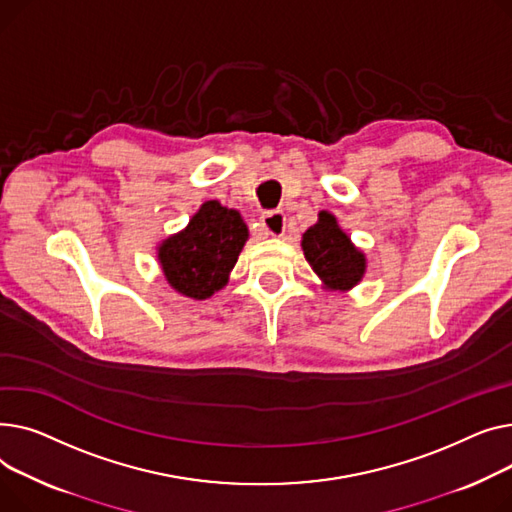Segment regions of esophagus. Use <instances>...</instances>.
Instances as JSON below:
<instances>
[{
	"instance_id": "34e87169",
	"label": "esophagus",
	"mask_w": 512,
	"mask_h": 512,
	"mask_svg": "<svg viewBox=\"0 0 512 512\" xmlns=\"http://www.w3.org/2000/svg\"><path fill=\"white\" fill-rule=\"evenodd\" d=\"M260 223L268 235H283L287 219L281 210H266V213H262L260 217Z\"/></svg>"
}]
</instances>
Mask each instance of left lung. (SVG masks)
I'll return each instance as SVG.
<instances>
[{"label": "left lung", "mask_w": 512, "mask_h": 512, "mask_svg": "<svg viewBox=\"0 0 512 512\" xmlns=\"http://www.w3.org/2000/svg\"><path fill=\"white\" fill-rule=\"evenodd\" d=\"M302 248L314 273L333 289H351L366 270L364 254L349 242L337 219L324 210L318 223L304 233Z\"/></svg>", "instance_id": "8db88e82"}]
</instances>
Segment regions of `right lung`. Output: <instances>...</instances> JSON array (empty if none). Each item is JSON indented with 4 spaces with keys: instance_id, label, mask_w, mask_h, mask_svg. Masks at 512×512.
<instances>
[{
    "instance_id": "add662e5",
    "label": "right lung",
    "mask_w": 512,
    "mask_h": 512,
    "mask_svg": "<svg viewBox=\"0 0 512 512\" xmlns=\"http://www.w3.org/2000/svg\"><path fill=\"white\" fill-rule=\"evenodd\" d=\"M246 239L248 227L237 210L204 202L188 227L159 248L163 273L175 291L206 299L227 283Z\"/></svg>"
}]
</instances>
